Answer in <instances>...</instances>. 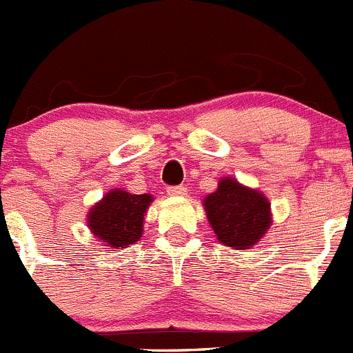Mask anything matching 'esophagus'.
<instances>
[{
	"mask_svg": "<svg viewBox=\"0 0 353 353\" xmlns=\"http://www.w3.org/2000/svg\"><path fill=\"white\" fill-rule=\"evenodd\" d=\"M187 192H189V190H187L185 185L168 187V196H171V197H185Z\"/></svg>",
	"mask_w": 353,
	"mask_h": 353,
	"instance_id": "obj_1",
	"label": "esophagus"
}]
</instances>
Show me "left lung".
Here are the masks:
<instances>
[{
	"label": "left lung",
	"instance_id": "left-lung-1",
	"mask_svg": "<svg viewBox=\"0 0 353 353\" xmlns=\"http://www.w3.org/2000/svg\"><path fill=\"white\" fill-rule=\"evenodd\" d=\"M203 206L216 239L230 250H251L272 225L267 196L232 176L220 179L216 190L203 199Z\"/></svg>",
	"mask_w": 353,
	"mask_h": 353
}]
</instances>
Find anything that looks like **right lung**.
Segmentation results:
<instances>
[{
	"label": "right lung",
	"mask_w": 353,
	"mask_h": 353,
	"mask_svg": "<svg viewBox=\"0 0 353 353\" xmlns=\"http://www.w3.org/2000/svg\"><path fill=\"white\" fill-rule=\"evenodd\" d=\"M154 197L132 194L124 189H110L86 216L90 232L110 250L135 244L143 234V216Z\"/></svg>",
	"instance_id": "obj_1"
}]
</instances>
